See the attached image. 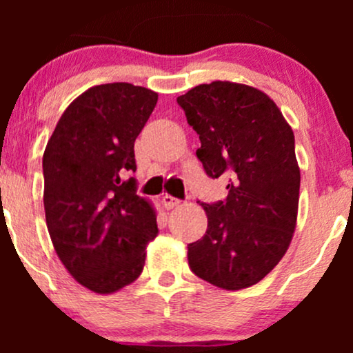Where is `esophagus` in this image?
<instances>
[{
    "mask_svg": "<svg viewBox=\"0 0 353 353\" xmlns=\"http://www.w3.org/2000/svg\"><path fill=\"white\" fill-rule=\"evenodd\" d=\"M161 202H163V205L165 209H174L177 208V205L181 204L179 199H176V197L169 196V194H165V196H163V199H161Z\"/></svg>",
    "mask_w": 353,
    "mask_h": 353,
    "instance_id": "34e87169",
    "label": "esophagus"
}]
</instances>
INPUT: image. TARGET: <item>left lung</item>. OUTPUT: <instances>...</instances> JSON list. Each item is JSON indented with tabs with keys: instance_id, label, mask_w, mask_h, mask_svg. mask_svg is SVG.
<instances>
[{
	"instance_id": "8db88e82",
	"label": "left lung",
	"mask_w": 353,
	"mask_h": 353,
	"mask_svg": "<svg viewBox=\"0 0 353 353\" xmlns=\"http://www.w3.org/2000/svg\"><path fill=\"white\" fill-rule=\"evenodd\" d=\"M177 103L199 134L196 154L205 174L229 176L228 199L202 204L208 230L189 244V267L221 289H247L292 241L301 189L294 131L277 104L247 84H199Z\"/></svg>"
}]
</instances>
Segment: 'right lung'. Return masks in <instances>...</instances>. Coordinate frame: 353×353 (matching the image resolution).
<instances>
[{"label":"right lung","instance_id":"1","mask_svg":"<svg viewBox=\"0 0 353 353\" xmlns=\"http://www.w3.org/2000/svg\"><path fill=\"white\" fill-rule=\"evenodd\" d=\"M157 92L129 83L89 88L56 124L43 154L44 212L59 261L96 294L129 285L156 239V210L137 196L134 141Z\"/></svg>","mask_w":353,"mask_h":353}]
</instances>
